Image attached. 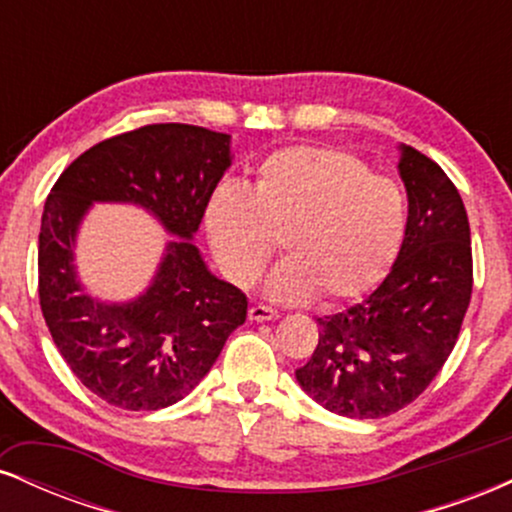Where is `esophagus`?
Returning a JSON list of instances; mask_svg holds the SVG:
<instances>
[{
	"label": "esophagus",
	"mask_w": 512,
	"mask_h": 512,
	"mask_svg": "<svg viewBox=\"0 0 512 512\" xmlns=\"http://www.w3.org/2000/svg\"><path fill=\"white\" fill-rule=\"evenodd\" d=\"M248 315L252 322H267V320H276V317H279V313L272 308H267V305H252Z\"/></svg>",
	"instance_id": "esophagus-1"
}]
</instances>
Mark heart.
I'll list each match as a JSON object with an SVG mask.
<instances>
[{"label":"heart","instance_id":"obj_1","mask_svg":"<svg viewBox=\"0 0 512 512\" xmlns=\"http://www.w3.org/2000/svg\"><path fill=\"white\" fill-rule=\"evenodd\" d=\"M204 226L231 284H255L279 240L289 260L269 276V296L298 303L320 293L337 303L375 289L392 267L407 231V197L349 151L289 146L257 166L252 190L221 182Z\"/></svg>","mask_w":512,"mask_h":512}]
</instances>
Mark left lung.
<instances>
[{
	"label": "left lung",
	"mask_w": 512,
	"mask_h": 512,
	"mask_svg": "<svg viewBox=\"0 0 512 512\" xmlns=\"http://www.w3.org/2000/svg\"><path fill=\"white\" fill-rule=\"evenodd\" d=\"M407 231L390 274L342 313L317 317L320 337L296 370L325 409L383 419L414 402L455 349L472 298V240L460 192L436 161L402 146Z\"/></svg>",
	"instance_id": "obj_1"
}]
</instances>
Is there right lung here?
I'll list each match as a JSON object with an SVG mask.
<instances>
[{
    "label": "right lung",
    "instance_id": "right-lung-1",
    "mask_svg": "<svg viewBox=\"0 0 512 512\" xmlns=\"http://www.w3.org/2000/svg\"><path fill=\"white\" fill-rule=\"evenodd\" d=\"M228 144V134L207 127L146 125L91 146L52 185L38 238L40 310L72 373L113 407L180 402L248 317L245 293L216 279L190 243L231 166ZM93 201L139 203L183 238L129 304L96 302L75 281V231Z\"/></svg>",
    "mask_w": 512,
    "mask_h": 512
}]
</instances>
